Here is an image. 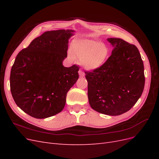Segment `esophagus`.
I'll use <instances>...</instances> for the list:
<instances>
[{"label":"esophagus","mask_w":159,"mask_h":159,"mask_svg":"<svg viewBox=\"0 0 159 159\" xmlns=\"http://www.w3.org/2000/svg\"><path fill=\"white\" fill-rule=\"evenodd\" d=\"M78 73H79V75H80V77H84V76L85 75L84 72L82 70H79Z\"/></svg>","instance_id":"obj_1"}]
</instances>
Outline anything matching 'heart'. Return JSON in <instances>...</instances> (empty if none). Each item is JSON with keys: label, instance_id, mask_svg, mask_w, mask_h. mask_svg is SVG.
Here are the masks:
<instances>
[{"label": "heart", "instance_id": "b5f03b06", "mask_svg": "<svg viewBox=\"0 0 159 159\" xmlns=\"http://www.w3.org/2000/svg\"><path fill=\"white\" fill-rule=\"evenodd\" d=\"M109 54V48L104 43L90 39H79L72 42L69 56L71 60L78 58L85 70H94L105 64Z\"/></svg>", "mask_w": 159, "mask_h": 159}]
</instances>
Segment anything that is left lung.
<instances>
[{
	"label": "left lung",
	"instance_id": "8db88e82",
	"mask_svg": "<svg viewBox=\"0 0 159 159\" xmlns=\"http://www.w3.org/2000/svg\"><path fill=\"white\" fill-rule=\"evenodd\" d=\"M111 55L100 68L85 71L91 107L99 113L121 115L140 98L145 86L144 65L137 48L121 38H107Z\"/></svg>",
	"mask_w": 159,
	"mask_h": 159
}]
</instances>
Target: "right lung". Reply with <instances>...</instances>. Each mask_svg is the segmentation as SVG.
Here are the masks:
<instances>
[{
    "label": "right lung",
    "instance_id": "add662e5",
    "mask_svg": "<svg viewBox=\"0 0 159 159\" xmlns=\"http://www.w3.org/2000/svg\"><path fill=\"white\" fill-rule=\"evenodd\" d=\"M72 30L47 31L37 37L16 57L10 76L16 104L36 119L61 112L66 95L79 78V67L63 66Z\"/></svg>",
    "mask_w": 159,
    "mask_h": 159
}]
</instances>
